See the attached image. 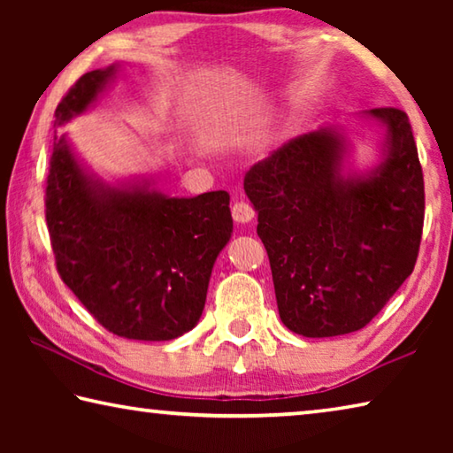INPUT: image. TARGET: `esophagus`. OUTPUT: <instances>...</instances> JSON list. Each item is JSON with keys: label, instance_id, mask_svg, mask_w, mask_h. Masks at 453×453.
I'll return each instance as SVG.
<instances>
[{"label": "esophagus", "instance_id": "esophagus-1", "mask_svg": "<svg viewBox=\"0 0 453 453\" xmlns=\"http://www.w3.org/2000/svg\"><path fill=\"white\" fill-rule=\"evenodd\" d=\"M232 216L237 224H250L256 218V211L248 202H235L232 208Z\"/></svg>", "mask_w": 453, "mask_h": 453}]
</instances>
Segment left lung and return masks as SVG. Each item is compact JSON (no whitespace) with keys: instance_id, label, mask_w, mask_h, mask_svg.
<instances>
[{"instance_id":"8db88e82","label":"left lung","mask_w":453,"mask_h":453,"mask_svg":"<svg viewBox=\"0 0 453 453\" xmlns=\"http://www.w3.org/2000/svg\"><path fill=\"white\" fill-rule=\"evenodd\" d=\"M362 118L381 129L370 172L351 170L346 132L326 126L283 143L243 178L280 318L303 337L370 324L418 259L426 197L410 119L395 107Z\"/></svg>"}]
</instances>
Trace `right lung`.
Segmentation results:
<instances>
[{"label": "right lung", "mask_w": 453, "mask_h": 453, "mask_svg": "<svg viewBox=\"0 0 453 453\" xmlns=\"http://www.w3.org/2000/svg\"><path fill=\"white\" fill-rule=\"evenodd\" d=\"M118 65L88 72L56 110V127L88 111ZM45 219L61 280L107 332L167 342L202 318L213 264L234 232L227 191L173 197L150 180L105 183L56 135Z\"/></svg>", "instance_id": "right-lung-1"}]
</instances>
